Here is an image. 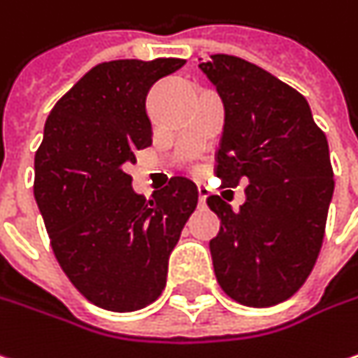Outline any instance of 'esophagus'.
I'll use <instances>...</instances> for the list:
<instances>
[{"instance_id": "1", "label": "esophagus", "mask_w": 358, "mask_h": 358, "mask_svg": "<svg viewBox=\"0 0 358 358\" xmlns=\"http://www.w3.org/2000/svg\"><path fill=\"white\" fill-rule=\"evenodd\" d=\"M210 194V188L206 184H198V200H200V204L204 206L206 204V198Z\"/></svg>"}]
</instances>
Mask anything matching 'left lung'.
I'll return each instance as SVG.
<instances>
[{"label": "left lung", "instance_id": "left-lung-1", "mask_svg": "<svg viewBox=\"0 0 358 358\" xmlns=\"http://www.w3.org/2000/svg\"><path fill=\"white\" fill-rule=\"evenodd\" d=\"M198 68L224 103L216 176L224 186L248 180L234 210L220 196L210 241L218 285L246 306L290 299L313 271L322 246L334 180L329 142L296 90L234 55H212Z\"/></svg>", "mask_w": 358, "mask_h": 358}]
</instances>
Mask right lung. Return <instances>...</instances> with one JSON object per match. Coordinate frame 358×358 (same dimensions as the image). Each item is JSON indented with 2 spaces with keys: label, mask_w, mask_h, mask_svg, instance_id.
<instances>
[{
  "label": "right lung",
  "mask_w": 358,
  "mask_h": 358,
  "mask_svg": "<svg viewBox=\"0 0 358 358\" xmlns=\"http://www.w3.org/2000/svg\"><path fill=\"white\" fill-rule=\"evenodd\" d=\"M184 64L103 62L45 120L34 196L62 271L106 310H138L162 294L170 252L198 204L192 180L174 176L146 200L126 174L136 150L152 144L150 87Z\"/></svg>",
  "instance_id": "1"
}]
</instances>
